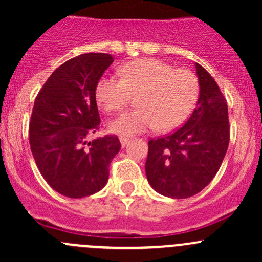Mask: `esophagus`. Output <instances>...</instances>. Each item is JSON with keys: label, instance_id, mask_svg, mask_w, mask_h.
Listing matches in <instances>:
<instances>
[{"label": "esophagus", "instance_id": "obj_1", "mask_svg": "<svg viewBox=\"0 0 262 262\" xmlns=\"http://www.w3.org/2000/svg\"><path fill=\"white\" fill-rule=\"evenodd\" d=\"M128 142H129V138H125V137H120V144H121V147H123V148L125 147Z\"/></svg>", "mask_w": 262, "mask_h": 262}]
</instances>
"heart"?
I'll use <instances>...</instances> for the list:
<instances>
[{
    "instance_id": "heart-1",
    "label": "heart",
    "mask_w": 262,
    "mask_h": 262,
    "mask_svg": "<svg viewBox=\"0 0 262 262\" xmlns=\"http://www.w3.org/2000/svg\"><path fill=\"white\" fill-rule=\"evenodd\" d=\"M119 76H102L95 96L106 113L123 109L136 95L137 109L110 121L109 130L120 137L136 136L157 126L170 130L180 125L191 112L199 92L196 76L187 70H176L162 60L144 58L119 68Z\"/></svg>"
}]
</instances>
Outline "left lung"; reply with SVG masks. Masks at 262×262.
<instances>
[{
  "mask_svg": "<svg viewBox=\"0 0 262 262\" xmlns=\"http://www.w3.org/2000/svg\"><path fill=\"white\" fill-rule=\"evenodd\" d=\"M196 107L173 133L148 142L146 175L163 196L185 199L202 191L218 172L229 143L228 107L214 78L195 63Z\"/></svg>",
  "mask_w": 262,
  "mask_h": 262,
  "instance_id": "8db88e82",
  "label": "left lung"
}]
</instances>
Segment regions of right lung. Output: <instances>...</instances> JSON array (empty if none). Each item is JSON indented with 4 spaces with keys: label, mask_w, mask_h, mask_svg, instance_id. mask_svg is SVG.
Returning a JSON list of instances; mask_svg holds the SVG:
<instances>
[{
    "label": "right lung",
    "mask_w": 262,
    "mask_h": 262,
    "mask_svg": "<svg viewBox=\"0 0 262 262\" xmlns=\"http://www.w3.org/2000/svg\"><path fill=\"white\" fill-rule=\"evenodd\" d=\"M113 62L106 53H86L67 60L50 75L34 102L29 125L31 153L44 180L67 198L100 191L121 148L115 136L89 141L100 128L96 83Z\"/></svg>",
    "instance_id": "add662e5"
}]
</instances>
